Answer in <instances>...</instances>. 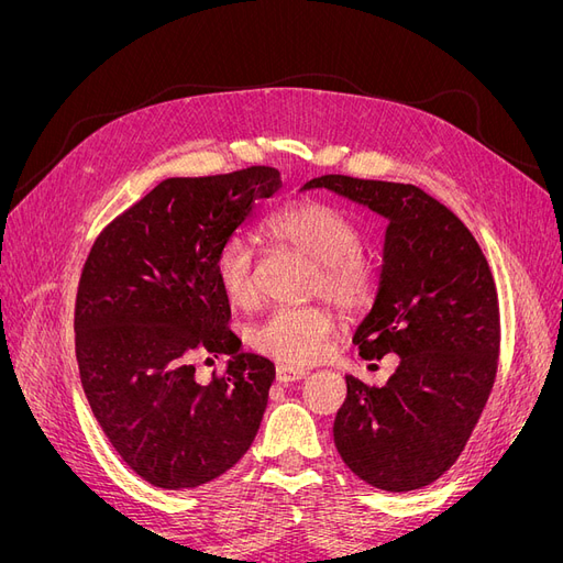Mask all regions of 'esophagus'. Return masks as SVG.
<instances>
[{
  "instance_id": "1",
  "label": "esophagus",
  "mask_w": 563,
  "mask_h": 563,
  "mask_svg": "<svg viewBox=\"0 0 563 563\" xmlns=\"http://www.w3.org/2000/svg\"><path fill=\"white\" fill-rule=\"evenodd\" d=\"M308 368H300V366H288V364H279L277 366V380L279 383H294V380H302L308 376Z\"/></svg>"
}]
</instances>
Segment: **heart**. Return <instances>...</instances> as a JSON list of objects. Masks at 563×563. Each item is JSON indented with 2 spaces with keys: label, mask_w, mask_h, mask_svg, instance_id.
Returning a JSON list of instances; mask_svg holds the SVG:
<instances>
[{
  "label": "heart",
  "mask_w": 563,
  "mask_h": 563,
  "mask_svg": "<svg viewBox=\"0 0 563 563\" xmlns=\"http://www.w3.org/2000/svg\"><path fill=\"white\" fill-rule=\"evenodd\" d=\"M277 242L300 251L317 263L310 291L333 302L338 310L360 312L378 294V269L362 255L364 234L354 220L327 201H300L267 220ZM216 279L228 302L244 308L255 296L253 251L244 236H230L218 249ZM333 333L329 310L277 308L249 331V343L282 364H310Z\"/></svg>",
  "instance_id": "obj_1"
}]
</instances>
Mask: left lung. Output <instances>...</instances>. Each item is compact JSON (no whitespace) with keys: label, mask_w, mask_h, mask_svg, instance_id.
I'll return each instance as SVG.
<instances>
[{"label":"left lung","mask_w":563,"mask_h":563,"mask_svg":"<svg viewBox=\"0 0 563 563\" xmlns=\"http://www.w3.org/2000/svg\"><path fill=\"white\" fill-rule=\"evenodd\" d=\"M317 187L362 203L387 223L378 294L352 343L364 360L399 356L383 387L345 378L335 449L371 486L422 488L463 453L496 380V284L463 220L420 187L321 176L302 190Z\"/></svg>","instance_id":"left-lung-1"}]
</instances>
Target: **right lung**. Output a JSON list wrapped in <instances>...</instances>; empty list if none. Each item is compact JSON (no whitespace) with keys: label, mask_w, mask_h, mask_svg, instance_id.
Masks as SVG:
<instances>
[{"label":"right lung","mask_w":563,"mask_h":563,"mask_svg":"<svg viewBox=\"0 0 563 563\" xmlns=\"http://www.w3.org/2000/svg\"><path fill=\"white\" fill-rule=\"evenodd\" d=\"M282 187L277 168L166 178L100 232L81 269L75 350L81 387L114 451L145 482L197 488L258 434L275 364L242 352L220 291L218 249ZM197 351L227 376L194 380Z\"/></svg>","instance_id":"obj_1"}]
</instances>
